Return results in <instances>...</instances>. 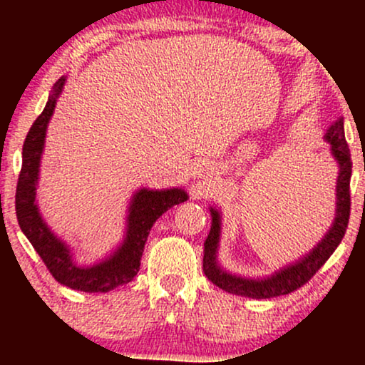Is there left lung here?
Listing matches in <instances>:
<instances>
[{"mask_svg": "<svg viewBox=\"0 0 365 365\" xmlns=\"http://www.w3.org/2000/svg\"><path fill=\"white\" fill-rule=\"evenodd\" d=\"M326 140L331 144L333 156L340 165V177L336 183V217L331 226L328 235L321 240V244L305 255L302 261L284 267L267 279H244L238 276H232L220 269L216 264V249L220 242V215L211 209L212 223L209 235L204 242V274L211 279L221 290L233 293V295L250 297V299H273V297L288 295V293L299 290L305 283L324 266V262L331 257V254L340 245L341 238L345 237L346 226L350 220V177H351V156L349 144L345 140V130L343 120H336L326 133Z\"/></svg>", "mask_w": 365, "mask_h": 365, "instance_id": "1", "label": "left lung"}]
</instances>
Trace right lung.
Returning <instances> with one entry per match:
<instances>
[{
    "instance_id": "obj_1",
    "label": "right lung",
    "mask_w": 365,
    "mask_h": 365,
    "mask_svg": "<svg viewBox=\"0 0 365 365\" xmlns=\"http://www.w3.org/2000/svg\"><path fill=\"white\" fill-rule=\"evenodd\" d=\"M65 78H58L53 94L46 103L43 113L37 116L22 148V170L19 175L15 194V211L20 230L29 238L36 252L43 259L49 273L58 283L78 292H110L113 288L132 282L140 269V257L148 235L156 220L170 207L187 200V194L180 188L173 190H140L133 197L128 215V230L123 245L108 261L92 267L75 266L66 247L58 240L41 220L36 206V185L39 173L41 153L48 121L54 111L56 98L63 89Z\"/></svg>"
}]
</instances>
